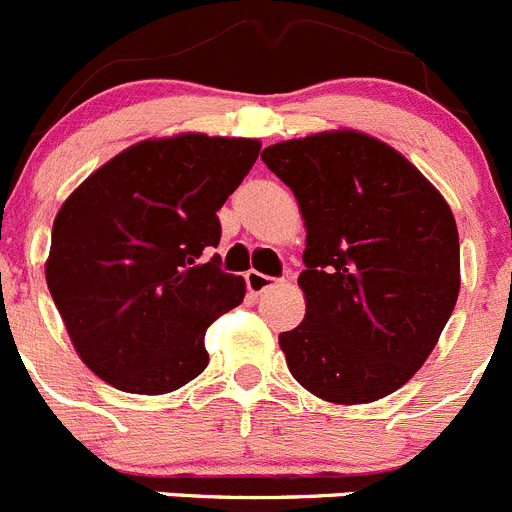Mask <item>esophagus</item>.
<instances>
[{
  "instance_id": "esophagus-1",
  "label": "esophagus",
  "mask_w": 512,
  "mask_h": 512,
  "mask_svg": "<svg viewBox=\"0 0 512 512\" xmlns=\"http://www.w3.org/2000/svg\"><path fill=\"white\" fill-rule=\"evenodd\" d=\"M246 287L251 295H264V292H269V289L277 287V279L266 277V274H261V271H248L246 274Z\"/></svg>"
}]
</instances>
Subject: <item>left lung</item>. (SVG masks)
Returning <instances> with one entry per match:
<instances>
[{
  "label": "left lung",
  "instance_id": "1",
  "mask_svg": "<svg viewBox=\"0 0 512 512\" xmlns=\"http://www.w3.org/2000/svg\"><path fill=\"white\" fill-rule=\"evenodd\" d=\"M261 158L292 189L307 230L305 320L279 333L289 372L336 405L392 395L431 356L459 297L449 202L359 130L282 140Z\"/></svg>",
  "mask_w": 512,
  "mask_h": 512
}]
</instances>
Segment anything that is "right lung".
Masks as SVG:
<instances>
[{"instance_id": "obj_1", "label": "right lung", "mask_w": 512, "mask_h": 512, "mask_svg": "<svg viewBox=\"0 0 512 512\" xmlns=\"http://www.w3.org/2000/svg\"><path fill=\"white\" fill-rule=\"evenodd\" d=\"M256 138L140 140L87 176L53 220L45 282L76 354L107 384L166 395L205 372L212 320L246 282L207 251L217 210L259 158Z\"/></svg>"}]
</instances>
